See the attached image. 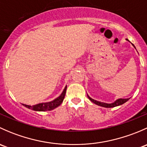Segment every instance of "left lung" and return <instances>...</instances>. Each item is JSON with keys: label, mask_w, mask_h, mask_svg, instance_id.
Wrapping results in <instances>:
<instances>
[{"label": "left lung", "mask_w": 147, "mask_h": 147, "mask_svg": "<svg viewBox=\"0 0 147 147\" xmlns=\"http://www.w3.org/2000/svg\"><path fill=\"white\" fill-rule=\"evenodd\" d=\"M132 45L134 47V45H133V44H132ZM87 97H88L89 100H90V101L92 102L93 103H94V104H95V105H99V106L103 107H106V108H111V107H117V106H119V105H123V104L125 103L126 102H127L129 100V98H127V99H118V100H117L116 101L114 102L113 103L108 104V103H105V102H99V101H97V100H93V99H92L91 97H89L88 94H87Z\"/></svg>", "instance_id": "1"}]
</instances>
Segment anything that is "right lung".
Here are the masks:
<instances>
[{
    "label": "right lung",
    "mask_w": 147,
    "mask_h": 147,
    "mask_svg": "<svg viewBox=\"0 0 147 147\" xmlns=\"http://www.w3.org/2000/svg\"><path fill=\"white\" fill-rule=\"evenodd\" d=\"M66 90H67V86H65L64 90L62 92V94L59 96L58 97H57L56 99H55L54 100L49 102H45V103H39L35 105H27L23 104V106H25L26 107L28 108V109H32L34 111H39V112H44V111H50L52 109H55L56 107H57L58 106H60V105L63 102V100L65 98V94H66Z\"/></svg>",
    "instance_id": "right-lung-1"
}]
</instances>
